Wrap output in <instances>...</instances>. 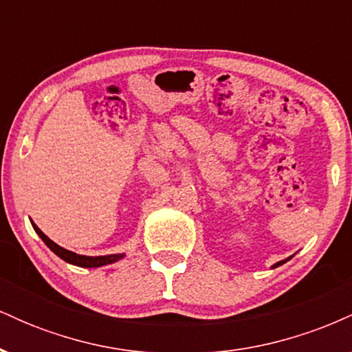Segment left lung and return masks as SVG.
I'll return each mask as SVG.
<instances>
[{"label": "left lung", "instance_id": "8db88e82", "mask_svg": "<svg viewBox=\"0 0 352 352\" xmlns=\"http://www.w3.org/2000/svg\"><path fill=\"white\" fill-rule=\"evenodd\" d=\"M283 263H286V260H283V261H278L276 265H274V268H276V266H280V265H283Z\"/></svg>", "mask_w": 352, "mask_h": 352}]
</instances>
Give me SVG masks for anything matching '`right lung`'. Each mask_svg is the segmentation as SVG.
Segmentation results:
<instances>
[{
  "label": "right lung",
  "instance_id": "right-lung-1",
  "mask_svg": "<svg viewBox=\"0 0 352 352\" xmlns=\"http://www.w3.org/2000/svg\"><path fill=\"white\" fill-rule=\"evenodd\" d=\"M33 228L36 230V233H38V235L41 236V240L44 241V243L50 246L51 252H54L59 258H63L64 261H67V263H71V265L82 266V268H99V266L116 263V261H119L120 258H124L122 253H119V254H106V256H84V254H78V253H74V252H69V250L63 248V246H59L58 243H54V241L50 240V238L44 235L41 230L36 227L34 223H33Z\"/></svg>",
  "mask_w": 352,
  "mask_h": 352
}]
</instances>
